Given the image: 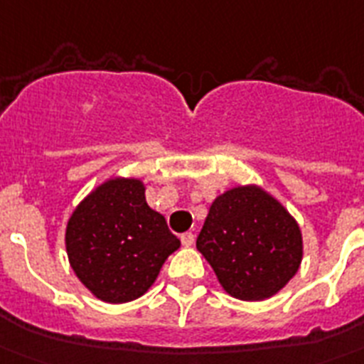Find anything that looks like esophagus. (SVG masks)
<instances>
[{
  "mask_svg": "<svg viewBox=\"0 0 364 364\" xmlns=\"http://www.w3.org/2000/svg\"><path fill=\"white\" fill-rule=\"evenodd\" d=\"M180 242H182V245H186V247H189V245H193V243H195L193 232H184V234H182V236H180Z\"/></svg>",
  "mask_w": 364,
  "mask_h": 364,
  "instance_id": "esophagus-1",
  "label": "esophagus"
}]
</instances>
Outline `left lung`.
Masks as SVG:
<instances>
[{"label":"left lung","mask_w":364,"mask_h":364,"mask_svg":"<svg viewBox=\"0 0 364 364\" xmlns=\"http://www.w3.org/2000/svg\"><path fill=\"white\" fill-rule=\"evenodd\" d=\"M197 249L221 287L243 301L277 294L301 264V230L272 195L234 188L212 203Z\"/></svg>","instance_id":"obj_1"}]
</instances>
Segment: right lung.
Here are the masks:
<instances>
[{"mask_svg": "<svg viewBox=\"0 0 364 364\" xmlns=\"http://www.w3.org/2000/svg\"><path fill=\"white\" fill-rule=\"evenodd\" d=\"M180 247L167 221L146 204L139 180L96 188L67 225V253L77 279L107 303L137 299Z\"/></svg>", "mask_w": 364, "mask_h": 364, "instance_id": "right-lung-1", "label": "right lung"}]
</instances>
